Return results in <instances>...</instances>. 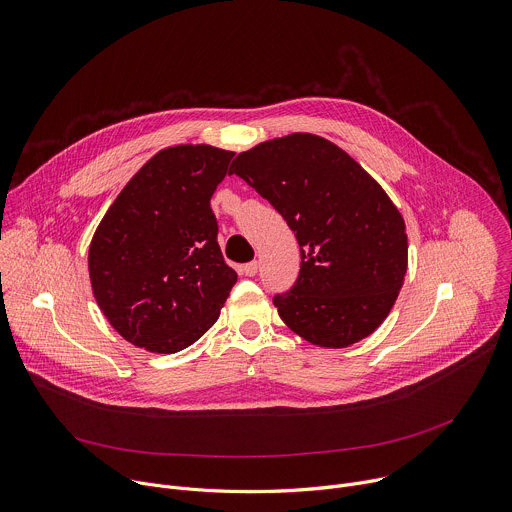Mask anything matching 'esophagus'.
I'll return each instance as SVG.
<instances>
[{
    "mask_svg": "<svg viewBox=\"0 0 512 512\" xmlns=\"http://www.w3.org/2000/svg\"><path fill=\"white\" fill-rule=\"evenodd\" d=\"M243 275H247V277H253V275H257V261H251V263H245L243 265Z\"/></svg>",
    "mask_w": 512,
    "mask_h": 512,
    "instance_id": "34e87169",
    "label": "esophagus"
}]
</instances>
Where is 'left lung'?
Returning <instances> with one entry per match:
<instances>
[{"label":"left lung","mask_w":512,"mask_h":512,"mask_svg":"<svg viewBox=\"0 0 512 512\" xmlns=\"http://www.w3.org/2000/svg\"><path fill=\"white\" fill-rule=\"evenodd\" d=\"M229 174L267 198L300 243V275L273 298L287 328L324 348L373 334L407 271L405 221L379 182L312 133L263 141Z\"/></svg>","instance_id":"1"}]
</instances>
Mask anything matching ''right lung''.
I'll return each instance as SVG.
<instances>
[{
    "mask_svg": "<svg viewBox=\"0 0 512 512\" xmlns=\"http://www.w3.org/2000/svg\"><path fill=\"white\" fill-rule=\"evenodd\" d=\"M233 156L204 143L162 150L103 216L89 275L101 312L127 342L172 354L218 320L237 273L216 243L210 198Z\"/></svg>",
    "mask_w": 512,
    "mask_h": 512,
    "instance_id": "add662e5",
    "label": "right lung"
}]
</instances>
